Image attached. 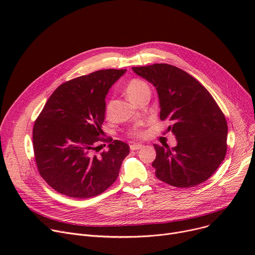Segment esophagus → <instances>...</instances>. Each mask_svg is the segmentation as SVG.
I'll list each match as a JSON object with an SVG mask.
<instances>
[{"instance_id": "1", "label": "esophagus", "mask_w": 255, "mask_h": 255, "mask_svg": "<svg viewBox=\"0 0 255 255\" xmlns=\"http://www.w3.org/2000/svg\"><path fill=\"white\" fill-rule=\"evenodd\" d=\"M141 148H142V144H140V143H134V144H131L130 145V149L132 151H137V150H139Z\"/></svg>"}]
</instances>
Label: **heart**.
<instances>
[{
    "label": "heart",
    "instance_id": "1",
    "mask_svg": "<svg viewBox=\"0 0 255 255\" xmlns=\"http://www.w3.org/2000/svg\"><path fill=\"white\" fill-rule=\"evenodd\" d=\"M145 89H148V86H146V84L144 82H142L141 79H138V78H133V79L129 80L127 86H126V94H127L128 98L132 101L133 99H135L139 95V94ZM110 113H111V105L107 104L105 107L106 117L110 116ZM131 135L132 136H141L142 133L140 130L134 129L131 132Z\"/></svg>",
    "mask_w": 255,
    "mask_h": 255
}]
</instances>
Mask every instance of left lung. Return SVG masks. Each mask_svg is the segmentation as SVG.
<instances>
[{
	"instance_id": "8db88e82",
	"label": "left lung",
	"mask_w": 255,
	"mask_h": 255,
	"mask_svg": "<svg viewBox=\"0 0 255 255\" xmlns=\"http://www.w3.org/2000/svg\"><path fill=\"white\" fill-rule=\"evenodd\" d=\"M157 90L160 119L172 123L168 131L177 145L154 144L156 177L168 185L189 188L207 181L225 158L227 123L220 107L199 82L168 64L132 67Z\"/></svg>"
}]
</instances>
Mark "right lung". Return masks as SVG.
Instances as JSON below:
<instances>
[{
	"mask_svg": "<svg viewBox=\"0 0 255 255\" xmlns=\"http://www.w3.org/2000/svg\"><path fill=\"white\" fill-rule=\"evenodd\" d=\"M125 72L126 69L98 70L62 84L35 121L33 148L37 168L57 192L90 198L104 192L117 180L129 145L100 135L105 96ZM103 141L111 142L109 150L97 156L93 151Z\"/></svg>",
	"mask_w": 255,
	"mask_h": 255,
	"instance_id": "right-lung-1",
	"label": "right lung"
}]
</instances>
